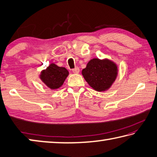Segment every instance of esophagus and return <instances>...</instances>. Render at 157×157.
<instances>
[{"instance_id": "1", "label": "esophagus", "mask_w": 157, "mask_h": 157, "mask_svg": "<svg viewBox=\"0 0 157 157\" xmlns=\"http://www.w3.org/2000/svg\"><path fill=\"white\" fill-rule=\"evenodd\" d=\"M73 72L75 74H78L79 73V68L78 67H76L75 68L73 69Z\"/></svg>"}]
</instances>
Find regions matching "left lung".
<instances>
[{"mask_svg":"<svg viewBox=\"0 0 157 157\" xmlns=\"http://www.w3.org/2000/svg\"><path fill=\"white\" fill-rule=\"evenodd\" d=\"M85 80L97 91H105L110 88L118 75V66L108 59L94 58L82 71Z\"/></svg>","mask_w":157,"mask_h":157,"instance_id":"left-lung-1","label":"left lung"}]
</instances>
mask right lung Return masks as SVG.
<instances>
[{
  "label": "right lung",
  "instance_id": "right-lung-1",
  "mask_svg": "<svg viewBox=\"0 0 157 157\" xmlns=\"http://www.w3.org/2000/svg\"><path fill=\"white\" fill-rule=\"evenodd\" d=\"M68 74L67 69L64 67H59L55 63H51L46 69L41 71L39 77L50 89H57L62 86Z\"/></svg>",
  "mask_w": 157,
  "mask_h": 157
}]
</instances>
